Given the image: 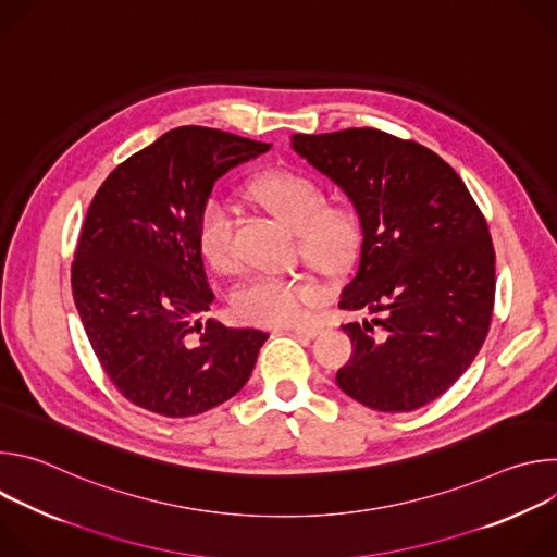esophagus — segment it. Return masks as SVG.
I'll return each instance as SVG.
<instances>
[{
	"mask_svg": "<svg viewBox=\"0 0 557 557\" xmlns=\"http://www.w3.org/2000/svg\"><path fill=\"white\" fill-rule=\"evenodd\" d=\"M295 335H299V337H317L322 333V329L320 326H295V329H290Z\"/></svg>",
	"mask_w": 557,
	"mask_h": 557,
	"instance_id": "esophagus-1",
	"label": "esophagus"
}]
</instances>
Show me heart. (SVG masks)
<instances>
[{"mask_svg":"<svg viewBox=\"0 0 557 557\" xmlns=\"http://www.w3.org/2000/svg\"><path fill=\"white\" fill-rule=\"evenodd\" d=\"M249 196L277 220L297 231L299 251L314 267L337 271L359 245V215L348 205H326L324 187L310 176L293 170L258 174ZM198 247L205 260L222 273L237 269L233 243V215L224 200L209 198L196 224ZM322 295V286L310 277L256 275L233 293V310L243 322L258 326H290L306 320L310 304Z\"/></svg>","mask_w":557,"mask_h":557,"instance_id":"1","label":"heart"}]
</instances>
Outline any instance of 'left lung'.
I'll return each mask as SVG.
<instances>
[{
	"label": "left lung",
	"instance_id": "8db88e82",
	"mask_svg": "<svg viewBox=\"0 0 557 557\" xmlns=\"http://www.w3.org/2000/svg\"><path fill=\"white\" fill-rule=\"evenodd\" d=\"M290 147L352 202L359 267L339 308L352 355L337 385L379 412H412L479 355L494 312L496 253L460 176L432 149L372 127L295 134Z\"/></svg>",
	"mask_w": 557,
	"mask_h": 557
}]
</instances>
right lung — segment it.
<instances>
[{"label":"right lung","mask_w":557,"mask_h":557,"mask_svg":"<svg viewBox=\"0 0 557 557\" xmlns=\"http://www.w3.org/2000/svg\"><path fill=\"white\" fill-rule=\"evenodd\" d=\"M271 145L178 127L129 156L99 187L72 262L86 335L127 401L163 417L202 414L249 381L269 339L198 314L215 295L196 237L218 178Z\"/></svg>","instance_id":"obj_1"}]
</instances>
